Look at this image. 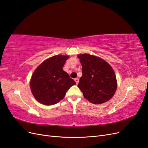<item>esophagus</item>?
<instances>
[{
  "label": "esophagus",
  "instance_id": "1",
  "mask_svg": "<svg viewBox=\"0 0 148 148\" xmlns=\"http://www.w3.org/2000/svg\"><path fill=\"white\" fill-rule=\"evenodd\" d=\"M75 81L76 83L78 84V83H79V79H78V78H75Z\"/></svg>",
  "mask_w": 148,
  "mask_h": 148
}]
</instances>
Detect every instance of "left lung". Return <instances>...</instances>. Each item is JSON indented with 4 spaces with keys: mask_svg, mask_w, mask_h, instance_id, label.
<instances>
[{
    "mask_svg": "<svg viewBox=\"0 0 148 148\" xmlns=\"http://www.w3.org/2000/svg\"><path fill=\"white\" fill-rule=\"evenodd\" d=\"M82 65V77L78 87L85 99L99 104L110 100L117 87V79L112 66L98 57L88 53L79 54Z\"/></svg>",
    "mask_w": 148,
    "mask_h": 148,
    "instance_id": "obj_1",
    "label": "left lung"
}]
</instances>
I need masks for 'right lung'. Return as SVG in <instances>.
Masks as SVG:
<instances>
[{
  "instance_id": "right-lung-1",
  "label": "right lung",
  "mask_w": 148,
  "mask_h": 148,
  "mask_svg": "<svg viewBox=\"0 0 148 148\" xmlns=\"http://www.w3.org/2000/svg\"><path fill=\"white\" fill-rule=\"evenodd\" d=\"M69 56L57 55L44 60L34 71L30 88L35 99L42 104H56L63 99L66 92L76 84L64 66Z\"/></svg>"
}]
</instances>
